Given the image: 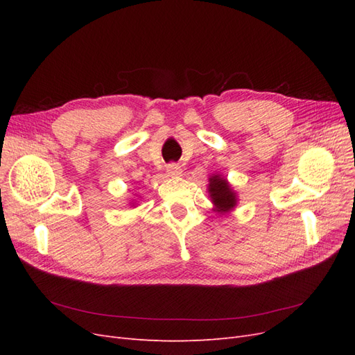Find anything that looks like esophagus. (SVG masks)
<instances>
[{"label":"esophagus","instance_id":"esophagus-1","mask_svg":"<svg viewBox=\"0 0 355 355\" xmlns=\"http://www.w3.org/2000/svg\"><path fill=\"white\" fill-rule=\"evenodd\" d=\"M166 171H167L168 176L175 178V176H179V175L182 173V168H180V166L176 164V163H170V164L166 166Z\"/></svg>","mask_w":355,"mask_h":355}]
</instances>
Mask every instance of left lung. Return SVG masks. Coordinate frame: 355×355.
<instances>
[{"mask_svg": "<svg viewBox=\"0 0 355 355\" xmlns=\"http://www.w3.org/2000/svg\"><path fill=\"white\" fill-rule=\"evenodd\" d=\"M209 192H210L214 207H216V210L220 213L230 211L231 209H234L235 202H237L234 191L230 188L227 179L220 178L219 175H214L210 178Z\"/></svg>", "mask_w": 355, "mask_h": 355, "instance_id": "obj_1", "label": "left lung"}]
</instances>
